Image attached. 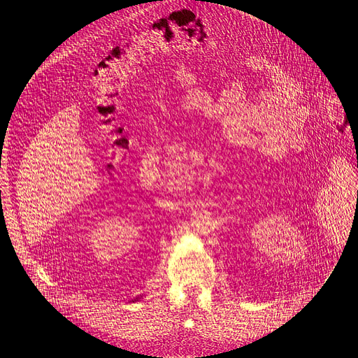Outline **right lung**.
Returning <instances> with one entry per match:
<instances>
[{"label": "right lung", "instance_id": "add662e5", "mask_svg": "<svg viewBox=\"0 0 358 358\" xmlns=\"http://www.w3.org/2000/svg\"><path fill=\"white\" fill-rule=\"evenodd\" d=\"M134 300H137V299H134Z\"/></svg>", "mask_w": 358, "mask_h": 358}]
</instances>
